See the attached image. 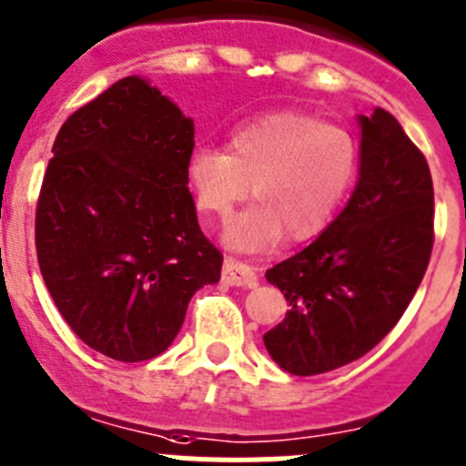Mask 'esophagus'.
Returning <instances> with one entry per match:
<instances>
[{
  "label": "esophagus",
  "mask_w": 466,
  "mask_h": 466,
  "mask_svg": "<svg viewBox=\"0 0 466 466\" xmlns=\"http://www.w3.org/2000/svg\"><path fill=\"white\" fill-rule=\"evenodd\" d=\"M221 279L230 286H256L258 277H256L254 268L247 266V263L238 261L233 256H226L224 261V272H221Z\"/></svg>",
  "instance_id": "34e87169"
}]
</instances>
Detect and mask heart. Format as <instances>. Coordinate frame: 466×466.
I'll return each instance as SVG.
<instances>
[{
	"label": "heart",
	"mask_w": 466,
	"mask_h": 466,
	"mask_svg": "<svg viewBox=\"0 0 466 466\" xmlns=\"http://www.w3.org/2000/svg\"><path fill=\"white\" fill-rule=\"evenodd\" d=\"M360 147L347 127L300 110H277L238 127L228 152L198 147L187 182L205 217L228 221L249 196L256 203L226 230L233 249L266 251L281 236H319L351 191Z\"/></svg>",
	"instance_id": "heart-1"
}]
</instances>
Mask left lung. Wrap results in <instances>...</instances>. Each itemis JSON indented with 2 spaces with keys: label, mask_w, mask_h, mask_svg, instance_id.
<instances>
[{
  "label": "left lung",
  "mask_w": 466,
  "mask_h": 466,
  "mask_svg": "<svg viewBox=\"0 0 466 466\" xmlns=\"http://www.w3.org/2000/svg\"><path fill=\"white\" fill-rule=\"evenodd\" d=\"M360 177L317 240L266 272L291 309L263 335L272 360L314 377L358 360L402 319L434 245L430 166L388 110L360 117Z\"/></svg>",
  "instance_id": "left-lung-1"
}]
</instances>
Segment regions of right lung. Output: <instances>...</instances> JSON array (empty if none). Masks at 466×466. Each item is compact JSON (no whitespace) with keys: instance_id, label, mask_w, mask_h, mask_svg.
Wrapping results in <instances>:
<instances>
[{"instance_id":"right-lung-1","label":"right lung","mask_w":466,"mask_h":466,"mask_svg":"<svg viewBox=\"0 0 466 466\" xmlns=\"http://www.w3.org/2000/svg\"><path fill=\"white\" fill-rule=\"evenodd\" d=\"M194 122L143 78L59 129L36 203V256L64 321L119 362L159 356L224 256L203 236L187 164Z\"/></svg>"}]
</instances>
